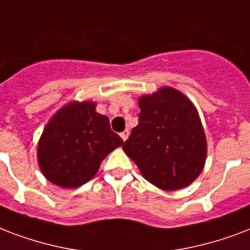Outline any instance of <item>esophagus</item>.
<instances>
[{
	"instance_id": "34e87169",
	"label": "esophagus",
	"mask_w": 250,
	"mask_h": 250,
	"mask_svg": "<svg viewBox=\"0 0 250 250\" xmlns=\"http://www.w3.org/2000/svg\"><path fill=\"white\" fill-rule=\"evenodd\" d=\"M128 135H129L128 129H125V131H123V132L121 133V138L123 139V142H125V140H127V138H128Z\"/></svg>"
}]
</instances>
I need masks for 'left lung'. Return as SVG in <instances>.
Instances as JSON below:
<instances>
[{"instance_id":"obj_1","label":"left lung","mask_w":250,"mask_h":250,"mask_svg":"<svg viewBox=\"0 0 250 250\" xmlns=\"http://www.w3.org/2000/svg\"><path fill=\"white\" fill-rule=\"evenodd\" d=\"M139 125L123 150L143 177L161 190H180L203 170L207 155L205 129L193 102L164 86L139 98Z\"/></svg>"}]
</instances>
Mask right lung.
I'll return each mask as SVG.
<instances>
[{
	"label": "right lung",
	"instance_id": "right-lung-1",
	"mask_svg": "<svg viewBox=\"0 0 250 250\" xmlns=\"http://www.w3.org/2000/svg\"><path fill=\"white\" fill-rule=\"evenodd\" d=\"M123 140L112 132L106 115L90 101L70 102L53 115L38 144L43 176L65 188H80L95 176L102 160Z\"/></svg>",
	"mask_w": 250,
	"mask_h": 250
}]
</instances>
